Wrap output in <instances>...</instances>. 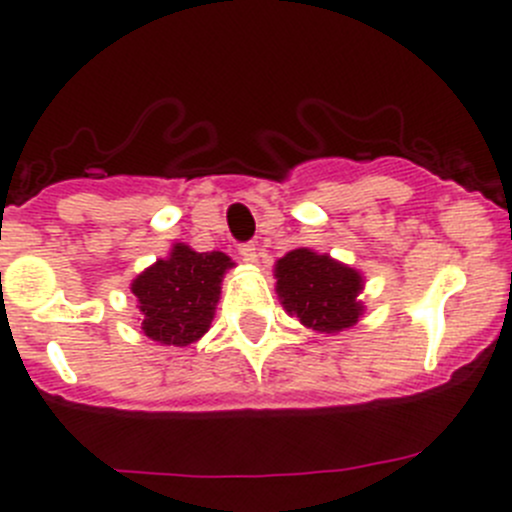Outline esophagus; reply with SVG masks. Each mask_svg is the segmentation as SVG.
<instances>
[{
	"label": "esophagus",
	"mask_w": 512,
	"mask_h": 512,
	"mask_svg": "<svg viewBox=\"0 0 512 512\" xmlns=\"http://www.w3.org/2000/svg\"><path fill=\"white\" fill-rule=\"evenodd\" d=\"M240 257L245 262H250V265H255V262H257V247L252 245V242H247V245H240Z\"/></svg>",
	"instance_id": "esophagus-1"
}]
</instances>
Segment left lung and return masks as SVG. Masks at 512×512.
<instances>
[{
    "label": "left lung",
    "mask_w": 512,
    "mask_h": 512,
    "mask_svg": "<svg viewBox=\"0 0 512 512\" xmlns=\"http://www.w3.org/2000/svg\"><path fill=\"white\" fill-rule=\"evenodd\" d=\"M275 292L287 315L310 330L337 335L350 330L365 312L360 270L335 260L327 252L297 247L275 262Z\"/></svg>",
    "instance_id": "8db88e82"
}]
</instances>
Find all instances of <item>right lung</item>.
Wrapping results in <instances>:
<instances>
[{
    "mask_svg": "<svg viewBox=\"0 0 512 512\" xmlns=\"http://www.w3.org/2000/svg\"><path fill=\"white\" fill-rule=\"evenodd\" d=\"M235 262L225 252H197L175 242L132 280L140 327L160 345L187 347L200 340L215 320L225 272Z\"/></svg>",
    "mask_w": 512,
    "mask_h": 512,
    "instance_id": "obj_1",
    "label": "right lung"
}]
</instances>
